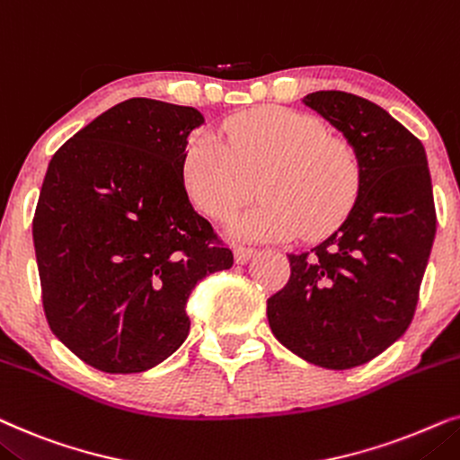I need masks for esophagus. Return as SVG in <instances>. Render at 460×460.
<instances>
[{
  "instance_id": "1",
  "label": "esophagus",
  "mask_w": 460,
  "mask_h": 460,
  "mask_svg": "<svg viewBox=\"0 0 460 460\" xmlns=\"http://www.w3.org/2000/svg\"><path fill=\"white\" fill-rule=\"evenodd\" d=\"M234 256H235L237 265H246V262L254 256V250L252 248H243V246H235Z\"/></svg>"
}]
</instances>
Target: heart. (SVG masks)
Listing matches in <instances>:
<instances>
[{"instance_id":"1","label":"heart","mask_w":460,"mask_h":460,"mask_svg":"<svg viewBox=\"0 0 460 460\" xmlns=\"http://www.w3.org/2000/svg\"><path fill=\"white\" fill-rule=\"evenodd\" d=\"M189 198L206 217L226 220L252 195L261 204L226 226L243 242L317 237L345 217L359 182L358 157L345 140L328 137L315 118L284 107L235 115L220 143L195 137L182 162Z\"/></svg>"}]
</instances>
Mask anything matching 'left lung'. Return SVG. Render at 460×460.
<instances>
[{
  "label": "left lung",
  "instance_id": "1",
  "mask_svg": "<svg viewBox=\"0 0 460 460\" xmlns=\"http://www.w3.org/2000/svg\"><path fill=\"white\" fill-rule=\"evenodd\" d=\"M347 138L359 166L351 210L267 301L281 345L328 370L362 366L412 322L436 237L425 146L383 107L341 90L303 98Z\"/></svg>",
  "mask_w": 460,
  "mask_h": 460
}]
</instances>
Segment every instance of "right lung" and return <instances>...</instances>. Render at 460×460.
<instances>
[{
  "instance_id": "1",
  "label": "right lung",
  "mask_w": 460,
  "mask_h": 460,
  "mask_svg": "<svg viewBox=\"0 0 460 460\" xmlns=\"http://www.w3.org/2000/svg\"><path fill=\"white\" fill-rule=\"evenodd\" d=\"M201 124L193 107L130 98L48 164L33 217L41 301L54 336L92 368L162 364L187 339L198 281L234 265L182 181Z\"/></svg>"
}]
</instances>
